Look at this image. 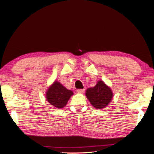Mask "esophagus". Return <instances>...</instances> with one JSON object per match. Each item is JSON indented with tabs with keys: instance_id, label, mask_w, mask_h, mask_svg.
I'll return each instance as SVG.
<instances>
[{
	"instance_id": "esophagus-1",
	"label": "esophagus",
	"mask_w": 154,
	"mask_h": 154,
	"mask_svg": "<svg viewBox=\"0 0 154 154\" xmlns=\"http://www.w3.org/2000/svg\"><path fill=\"white\" fill-rule=\"evenodd\" d=\"M76 91H77L78 93H80V94H83V93L85 92V90L84 89H78Z\"/></svg>"
}]
</instances>
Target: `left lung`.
Listing matches in <instances>:
<instances>
[{
  "instance_id": "1",
  "label": "left lung",
  "mask_w": 154,
  "mask_h": 154,
  "mask_svg": "<svg viewBox=\"0 0 154 154\" xmlns=\"http://www.w3.org/2000/svg\"><path fill=\"white\" fill-rule=\"evenodd\" d=\"M85 95L91 105L96 109L105 108L113 97L110 88L101 80L97 82L95 87L87 88Z\"/></svg>"
}]
</instances>
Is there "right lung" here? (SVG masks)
<instances>
[{"label": "right lung", "instance_id": "1", "mask_svg": "<svg viewBox=\"0 0 154 154\" xmlns=\"http://www.w3.org/2000/svg\"><path fill=\"white\" fill-rule=\"evenodd\" d=\"M73 92L68 90L58 82L55 81L48 89L45 98L49 103L57 109H62L67 103Z\"/></svg>", "mask_w": 154, "mask_h": 154}]
</instances>
